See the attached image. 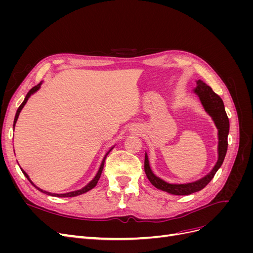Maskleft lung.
I'll return each instance as SVG.
<instances>
[{
  "instance_id": "obj_1",
  "label": "left lung",
  "mask_w": 253,
  "mask_h": 253,
  "mask_svg": "<svg viewBox=\"0 0 253 253\" xmlns=\"http://www.w3.org/2000/svg\"><path fill=\"white\" fill-rule=\"evenodd\" d=\"M194 91L198 95V97L201 98V101L204 105V108L210 114V116H212L214 122H215V125L218 128V160L215 167L213 168L211 173L205 176V177L202 178L201 180L187 183V185H171V183L164 181L163 179L158 178L157 176L153 174L149 166L148 156L145 154L144 172L150 182L157 189L166 191V192L174 194V195H189L204 189L214 177V175H215L220 166L223 165V162L227 153V149H228L229 119L225 111L223 100H221V98L217 94L214 93L209 85H207L206 83H204L201 80H198L196 82V87Z\"/></svg>"
}]
</instances>
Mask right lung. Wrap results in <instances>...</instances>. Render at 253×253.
<instances>
[{
    "mask_svg": "<svg viewBox=\"0 0 253 253\" xmlns=\"http://www.w3.org/2000/svg\"><path fill=\"white\" fill-rule=\"evenodd\" d=\"M39 87H40V84H38V85H36V86H34L32 89H30L29 91H28V94L26 95V97H25V99H24V101L22 102V104L19 106V109H18V111H17V113H16V117H14V121H13V127H14V126H16V122H17V120H18V117H19V114H20V112H21V110L23 109V106L25 105V103L27 102V100H28V98H29V96L32 95V94H34L36 90H38L39 89ZM112 150V149H111ZM110 150V151H111ZM110 151L106 153V155H105V157L103 158V160H102V164H101V166H100V169H99V171H98V173H97V175L95 176V178L91 180L87 186H85L84 188H82L81 190H78V191H74V192H70V193H65V194H55V193H49V192H46V191H43L42 189H40V188H38V187H36L34 183H33V181L29 179V177H28V175L25 173V171L24 170H22V172H23V174H24L25 176H26V178L30 181V183H32V185L34 186V187H36L38 190L39 191H41V192H43V193H45V194H47V195H51V196H57V197H74V196H78V195H81V194H83V193H85V192H87V191H89V190H91L93 189L96 185H97V182H98V180H99V178H100V176H101V173H102V170H103V167H104V162H105V158H106V156L109 155V153H110Z\"/></svg>",
    "mask_w": 253,
    "mask_h": 253,
    "instance_id": "1",
    "label": "right lung"
}]
</instances>
